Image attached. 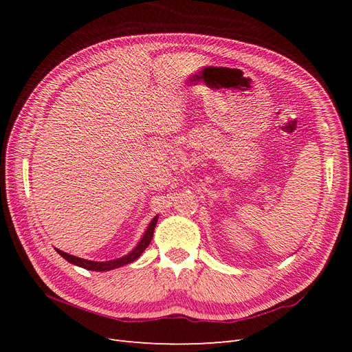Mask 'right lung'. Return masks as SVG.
Masks as SVG:
<instances>
[{"label":"right lung","mask_w":352,"mask_h":352,"mask_svg":"<svg viewBox=\"0 0 352 352\" xmlns=\"http://www.w3.org/2000/svg\"><path fill=\"white\" fill-rule=\"evenodd\" d=\"M157 220H158V216H155L151 221L150 225H148L145 233L142 235L141 241L136 243V247L131 251L127 252L126 255H123V257L120 258H116V260H110V261H92V260H85V258H79L76 257V255H72V254H67L65 251L61 250H57L56 251L61 255L63 258L67 260L69 263L74 264V265H79V267L82 269H87V270H92V272H109V270H113V269H119L122 267V265H126V264H131L133 263L135 260H138L141 257V254L146 250L148 245H150L151 239H153V235H154V229H155V225H157Z\"/></svg>","instance_id":"right-lung-1"}]
</instances>
